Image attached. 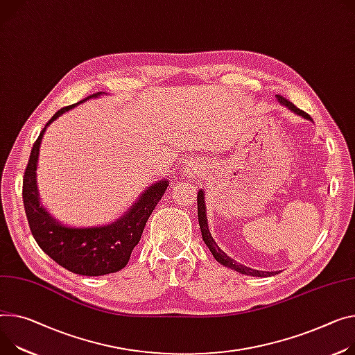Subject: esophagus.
I'll return each instance as SVG.
<instances>
[{
	"instance_id": "34e87169",
	"label": "esophagus",
	"mask_w": 355,
	"mask_h": 355,
	"mask_svg": "<svg viewBox=\"0 0 355 355\" xmlns=\"http://www.w3.org/2000/svg\"><path fill=\"white\" fill-rule=\"evenodd\" d=\"M183 175L184 176H187V178H192V176H195L196 173H199L200 172V168L196 165V163L193 162V163H189V165H186L184 168H183Z\"/></svg>"
}]
</instances>
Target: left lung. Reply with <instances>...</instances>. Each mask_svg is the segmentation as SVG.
<instances>
[{
	"label": "left lung",
	"instance_id": "8db88e82",
	"mask_svg": "<svg viewBox=\"0 0 355 355\" xmlns=\"http://www.w3.org/2000/svg\"><path fill=\"white\" fill-rule=\"evenodd\" d=\"M277 101L286 106L287 109H290L291 112L303 116L304 119H309V121H313L311 116L309 114H306L304 111H302V109H298L294 103H291L290 101H287L286 98H283L282 95H276ZM198 216H199V226H200V230H202V237L205 240V244L209 248V250L211 252L213 257L219 261L220 264L237 271V272H241V275H246V276H253V277H270V276H275V275H279V271H261V270H254L252 267H248V266H243L240 263H237L236 260H233L232 257H229L219 246H217L214 239L211 237L210 234V230H209V226H207V216H206V203H205V190H199L198 193Z\"/></svg>",
	"mask_w": 355,
	"mask_h": 355
}]
</instances>
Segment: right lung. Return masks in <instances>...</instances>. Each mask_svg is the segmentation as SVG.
Segmentation results:
<instances>
[{
	"label": "right lung",
	"mask_w": 355,
	"mask_h": 355,
	"mask_svg": "<svg viewBox=\"0 0 355 355\" xmlns=\"http://www.w3.org/2000/svg\"><path fill=\"white\" fill-rule=\"evenodd\" d=\"M101 95L102 92H96L73 105L65 106L48 121L33 146L22 182L26 219L38 246L64 268L75 275L89 277L116 272L128 264L133 248L141 240L149 216L169 186V180L165 179L149 186L125 214L105 226H65L42 206L37 186V166L40 146L46 128L72 107Z\"/></svg>",
	"instance_id": "add662e5"
}]
</instances>
